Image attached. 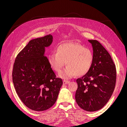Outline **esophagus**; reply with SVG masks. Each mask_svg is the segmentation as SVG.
<instances>
[{
    "label": "esophagus",
    "mask_w": 127,
    "mask_h": 127,
    "mask_svg": "<svg viewBox=\"0 0 127 127\" xmlns=\"http://www.w3.org/2000/svg\"><path fill=\"white\" fill-rule=\"evenodd\" d=\"M70 83L69 81H68V80H63V84H64V85H66V84H68Z\"/></svg>",
    "instance_id": "esophagus-1"
}]
</instances>
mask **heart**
Segmentation results:
<instances>
[{"mask_svg": "<svg viewBox=\"0 0 127 127\" xmlns=\"http://www.w3.org/2000/svg\"><path fill=\"white\" fill-rule=\"evenodd\" d=\"M50 65L53 70L60 72L64 66L66 68L59 76L69 79L76 75L82 76L89 72L94 61L93 53L90 49L74 42L60 44L56 49V53L48 56Z\"/></svg>", "mask_w": 127, "mask_h": 127, "instance_id": "obj_1", "label": "heart"}]
</instances>
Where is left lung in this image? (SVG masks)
Segmentation results:
<instances>
[{
  "instance_id": "left-lung-1",
  "label": "left lung",
  "mask_w": 127,
  "mask_h": 127,
  "mask_svg": "<svg viewBox=\"0 0 127 127\" xmlns=\"http://www.w3.org/2000/svg\"><path fill=\"white\" fill-rule=\"evenodd\" d=\"M93 48L94 61L90 70L76 82V101L90 112L102 109L109 101L116 86V68L111 56L97 40H88Z\"/></svg>"
}]
</instances>
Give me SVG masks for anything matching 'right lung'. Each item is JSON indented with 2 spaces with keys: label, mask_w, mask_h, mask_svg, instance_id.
<instances>
[{
  "label": "right lung",
  "mask_w": 127,
  "mask_h": 127,
  "mask_svg": "<svg viewBox=\"0 0 127 127\" xmlns=\"http://www.w3.org/2000/svg\"><path fill=\"white\" fill-rule=\"evenodd\" d=\"M52 41L51 34L31 40L15 60L12 76L15 90L22 102L34 111L52 106L63 84L45 56V48Z\"/></svg>",
  "instance_id": "add662e5"
}]
</instances>
